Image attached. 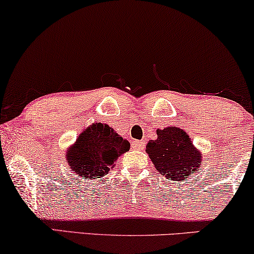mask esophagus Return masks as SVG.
I'll return each mask as SVG.
<instances>
[{"label":"esophagus","mask_w":254,"mask_h":254,"mask_svg":"<svg viewBox=\"0 0 254 254\" xmlns=\"http://www.w3.org/2000/svg\"><path fill=\"white\" fill-rule=\"evenodd\" d=\"M144 142L143 141H137V140H135V141H133L131 142V148H134V149H137V150H143L144 149Z\"/></svg>","instance_id":"34e87169"}]
</instances>
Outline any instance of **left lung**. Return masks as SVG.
I'll use <instances>...</instances> for the list:
<instances>
[{"label":"left lung","mask_w":254,"mask_h":254,"mask_svg":"<svg viewBox=\"0 0 254 254\" xmlns=\"http://www.w3.org/2000/svg\"><path fill=\"white\" fill-rule=\"evenodd\" d=\"M145 151L156 170L173 182L189 178L202 164L201 152L186 131L177 127L157 129V140L149 141Z\"/></svg>","instance_id":"obj_1"}]
</instances>
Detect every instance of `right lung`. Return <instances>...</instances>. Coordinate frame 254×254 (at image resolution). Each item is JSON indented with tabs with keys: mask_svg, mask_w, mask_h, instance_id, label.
I'll use <instances>...</instances> for the list:
<instances>
[{
	"mask_svg": "<svg viewBox=\"0 0 254 254\" xmlns=\"http://www.w3.org/2000/svg\"><path fill=\"white\" fill-rule=\"evenodd\" d=\"M130 144L106 124L96 123L85 128L65 152V161L82 178L105 176L119 156L129 150Z\"/></svg>",
	"mask_w": 254,
	"mask_h": 254,
	"instance_id": "1",
	"label": "right lung"
}]
</instances>
